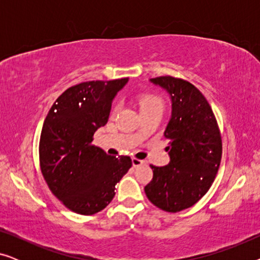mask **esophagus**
I'll return each mask as SVG.
<instances>
[{"instance_id": "esophagus-1", "label": "esophagus", "mask_w": 260, "mask_h": 260, "mask_svg": "<svg viewBox=\"0 0 260 260\" xmlns=\"http://www.w3.org/2000/svg\"><path fill=\"white\" fill-rule=\"evenodd\" d=\"M131 161H133V166L134 167H138V166H141L142 163H143V161H142V159H138L136 157H133V159H131Z\"/></svg>"}]
</instances>
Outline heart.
Instances as JSON below:
<instances>
[{"label":"heart","mask_w":260,"mask_h":260,"mask_svg":"<svg viewBox=\"0 0 260 260\" xmlns=\"http://www.w3.org/2000/svg\"><path fill=\"white\" fill-rule=\"evenodd\" d=\"M138 105H140L142 113L150 111H163V109H165L163 99L159 95L154 93L141 94L138 97ZM115 110H113V112H115Z\"/></svg>","instance_id":"obj_1"}]
</instances>
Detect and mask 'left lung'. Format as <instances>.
I'll use <instances>...</instances> for the list:
<instances>
[{"label":"left lung","mask_w":260,"mask_h":260,"mask_svg":"<svg viewBox=\"0 0 260 260\" xmlns=\"http://www.w3.org/2000/svg\"><path fill=\"white\" fill-rule=\"evenodd\" d=\"M150 81L172 99V118L165 131L170 162L150 166L154 174L144 190L156 207L176 213L197 204L211 188L221 162V134L211 105L193 84L170 76Z\"/></svg>","instance_id":"left-lung-1"}]
</instances>
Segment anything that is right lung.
Segmentation results:
<instances>
[{"label": "right lung", "instance_id": "1", "mask_svg": "<svg viewBox=\"0 0 260 260\" xmlns=\"http://www.w3.org/2000/svg\"><path fill=\"white\" fill-rule=\"evenodd\" d=\"M126 81L92 80L71 86L44 122L39 143L42 176L62 205L78 214L103 211L133 166L129 156H110L92 144L95 130L108 123L112 99Z\"/></svg>", "mask_w": 260, "mask_h": 260}]
</instances>
